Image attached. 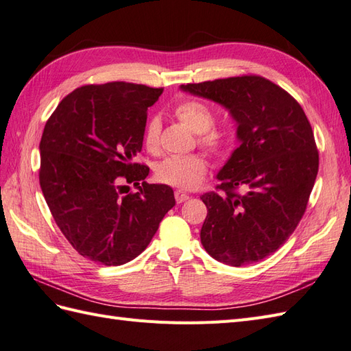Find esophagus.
<instances>
[{
  "instance_id": "esophagus-1",
  "label": "esophagus",
  "mask_w": 351,
  "mask_h": 351,
  "mask_svg": "<svg viewBox=\"0 0 351 351\" xmlns=\"http://www.w3.org/2000/svg\"><path fill=\"white\" fill-rule=\"evenodd\" d=\"M175 199H176V203H184V202L190 199V194H186L182 190H176L175 191Z\"/></svg>"
}]
</instances>
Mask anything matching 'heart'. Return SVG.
I'll use <instances>...</instances> for the list:
<instances>
[{
    "label": "heart",
    "mask_w": 351,
    "mask_h": 351,
    "mask_svg": "<svg viewBox=\"0 0 351 351\" xmlns=\"http://www.w3.org/2000/svg\"><path fill=\"white\" fill-rule=\"evenodd\" d=\"M176 118L199 133V143L215 157H221L230 149L233 137L224 128H214L215 115L210 106L202 100H184L175 108ZM143 146L151 154L160 151V122L151 119L143 128ZM208 162L199 154L172 156L156 167V178L161 184L181 190H193L205 181Z\"/></svg>",
    "instance_id": "1"
}]
</instances>
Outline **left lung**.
Listing matches in <instances>:
<instances>
[{
    "instance_id": "obj_1",
    "label": "left lung",
    "mask_w": 351,
    "mask_h": 351,
    "mask_svg": "<svg viewBox=\"0 0 351 351\" xmlns=\"http://www.w3.org/2000/svg\"><path fill=\"white\" fill-rule=\"evenodd\" d=\"M182 91L229 109L241 145L202 200L200 230L209 256L230 266L263 260L302 219L319 172V151L300 104L278 85L248 75L186 84Z\"/></svg>"
}]
</instances>
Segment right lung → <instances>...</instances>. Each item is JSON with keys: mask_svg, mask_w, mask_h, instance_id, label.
<instances>
[{"mask_svg": "<svg viewBox=\"0 0 351 351\" xmlns=\"http://www.w3.org/2000/svg\"><path fill=\"white\" fill-rule=\"evenodd\" d=\"M162 88L85 85L64 97L40 141L38 179L56 226L80 256L104 266L136 258L175 206L169 185L148 184L142 151L148 108ZM143 185L137 193L127 183Z\"/></svg>", "mask_w": 351, "mask_h": 351, "instance_id": "right-lung-1", "label": "right lung"}]
</instances>
